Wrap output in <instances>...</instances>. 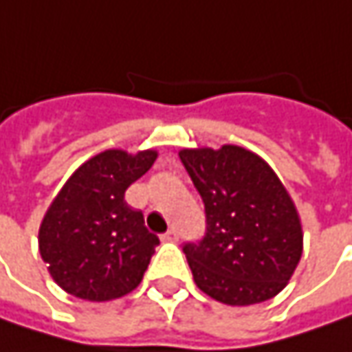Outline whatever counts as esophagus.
Listing matches in <instances>:
<instances>
[{"label":"esophagus","mask_w":352,"mask_h":352,"mask_svg":"<svg viewBox=\"0 0 352 352\" xmlns=\"http://www.w3.org/2000/svg\"><path fill=\"white\" fill-rule=\"evenodd\" d=\"M162 241H166V243H176V241H178V231H176V229H170L168 233L162 235Z\"/></svg>","instance_id":"34e87169"}]
</instances>
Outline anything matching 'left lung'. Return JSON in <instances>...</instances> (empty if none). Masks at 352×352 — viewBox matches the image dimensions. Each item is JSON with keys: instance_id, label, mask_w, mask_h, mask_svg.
Returning a JSON list of instances; mask_svg holds the SVG:
<instances>
[{"instance_id": "8db88e82", "label": "left lung", "mask_w": 352, "mask_h": 352, "mask_svg": "<svg viewBox=\"0 0 352 352\" xmlns=\"http://www.w3.org/2000/svg\"><path fill=\"white\" fill-rule=\"evenodd\" d=\"M184 168L206 206L208 231L184 252L194 282L227 305L278 296L304 250L302 219L270 164L249 148H182Z\"/></svg>"}]
</instances>
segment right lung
Listing matches in <instances>:
<instances>
[{"mask_svg":"<svg viewBox=\"0 0 352 352\" xmlns=\"http://www.w3.org/2000/svg\"><path fill=\"white\" fill-rule=\"evenodd\" d=\"M153 148L131 155L109 148L66 180L38 227V252L62 290L88 302H109L141 284L158 245L125 190L155 164Z\"/></svg>","mask_w":352,"mask_h":352,"instance_id":"right-lung-1","label":"right lung"}]
</instances>
